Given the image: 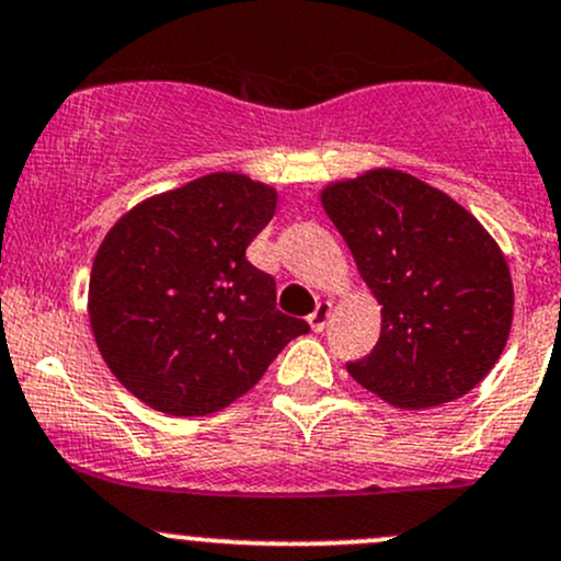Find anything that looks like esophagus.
Returning <instances> with one entry per match:
<instances>
[{
    "mask_svg": "<svg viewBox=\"0 0 561 561\" xmlns=\"http://www.w3.org/2000/svg\"><path fill=\"white\" fill-rule=\"evenodd\" d=\"M329 316H332V302H319L316 305L313 313L308 316V323L313 327V332H323V327H327Z\"/></svg>",
    "mask_w": 561,
    "mask_h": 561,
    "instance_id": "esophagus-1",
    "label": "esophagus"
}]
</instances>
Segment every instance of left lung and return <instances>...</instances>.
<instances>
[{"label":"left lung","instance_id":"left-lung-1","mask_svg":"<svg viewBox=\"0 0 561 561\" xmlns=\"http://www.w3.org/2000/svg\"><path fill=\"white\" fill-rule=\"evenodd\" d=\"M321 205L380 308L356 383L394 408L443 405L476 389L505 351L513 280L472 213L402 170L329 183Z\"/></svg>","mask_w":561,"mask_h":561}]
</instances>
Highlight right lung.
I'll return each instance as SVG.
<instances>
[{
  "label": "right lung",
  "instance_id": "right-lung-1",
  "mask_svg": "<svg viewBox=\"0 0 561 561\" xmlns=\"http://www.w3.org/2000/svg\"><path fill=\"white\" fill-rule=\"evenodd\" d=\"M275 205L267 183L210 172L140 202L105 234L89 280L91 332L148 408L224 410L310 329L275 308L273 275L245 259Z\"/></svg>",
  "mask_w": 561,
  "mask_h": 561
}]
</instances>
